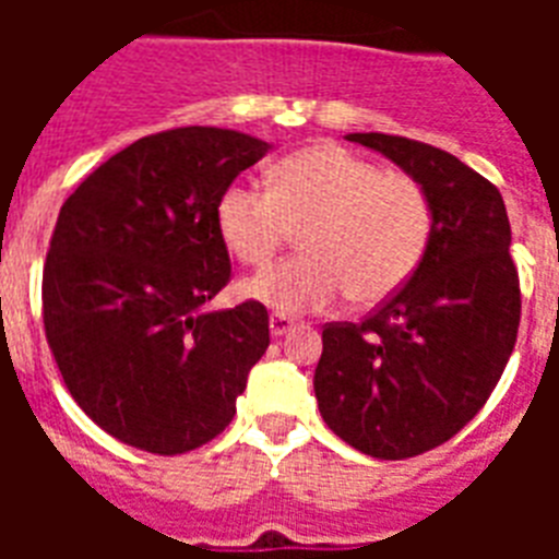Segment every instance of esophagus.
Returning a JSON list of instances; mask_svg holds the SVG:
<instances>
[{
	"label": "esophagus",
	"mask_w": 559,
	"mask_h": 559,
	"mask_svg": "<svg viewBox=\"0 0 559 559\" xmlns=\"http://www.w3.org/2000/svg\"><path fill=\"white\" fill-rule=\"evenodd\" d=\"M296 328V322L293 319H287V316H278V313H272L270 316V333L275 336V340H281V336H287L289 331Z\"/></svg>",
	"instance_id": "obj_1"
}]
</instances>
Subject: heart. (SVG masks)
Returning a JSON list of instances; mask_svg holds the SVG:
<instances>
[{"mask_svg": "<svg viewBox=\"0 0 559 559\" xmlns=\"http://www.w3.org/2000/svg\"><path fill=\"white\" fill-rule=\"evenodd\" d=\"M298 227L305 254L243 281V298L278 316L319 313L345 293L350 305L373 307L424 261L432 202L415 177L331 142L284 156L270 188L237 179L219 193L217 231L246 266L272 261Z\"/></svg>", "mask_w": 559, "mask_h": 559, "instance_id": "obj_1", "label": "heart"}]
</instances>
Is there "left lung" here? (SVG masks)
Instances as JSON below:
<instances>
[{
	"instance_id": "obj_1",
	"label": "left lung",
	"mask_w": 559,
	"mask_h": 559,
	"mask_svg": "<svg viewBox=\"0 0 559 559\" xmlns=\"http://www.w3.org/2000/svg\"><path fill=\"white\" fill-rule=\"evenodd\" d=\"M415 177L432 235L406 287L362 324H328L313 389L324 424L371 459L441 447L476 417L511 359L520 275L502 193L452 153L403 135L348 133Z\"/></svg>"
}]
</instances>
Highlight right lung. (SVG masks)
Returning a JSON list of instances; mask_svg holds the SVG:
<instances>
[{
	"label": "right lung",
	"instance_id": "add662e5",
	"mask_svg": "<svg viewBox=\"0 0 559 559\" xmlns=\"http://www.w3.org/2000/svg\"><path fill=\"white\" fill-rule=\"evenodd\" d=\"M270 151L223 127L144 135L60 209L43 270L48 348L74 403L135 450L209 443L270 348L258 301L205 310L231 275L219 193Z\"/></svg>",
	"mask_w": 559,
	"mask_h": 559
}]
</instances>
